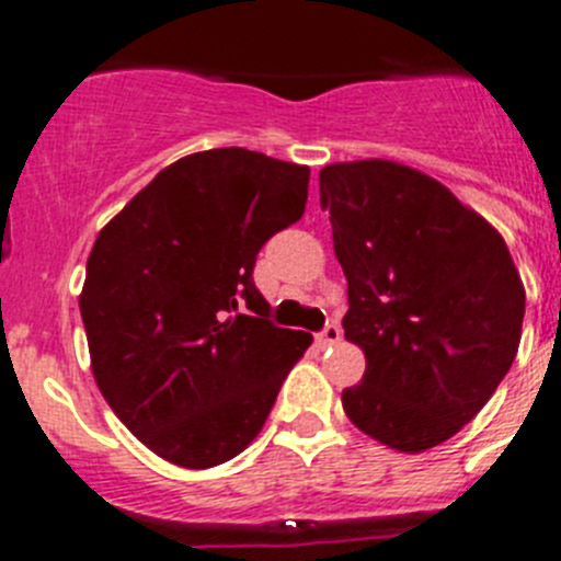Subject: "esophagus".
<instances>
[{"mask_svg":"<svg viewBox=\"0 0 561 561\" xmlns=\"http://www.w3.org/2000/svg\"><path fill=\"white\" fill-rule=\"evenodd\" d=\"M342 340V329H340V323H329V325H325V329L323 331H320V334H318V342H320V345H336V342H340Z\"/></svg>","mask_w":561,"mask_h":561,"instance_id":"34e87169","label":"esophagus"}]
</instances>
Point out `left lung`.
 Segmentation results:
<instances>
[{
    "label": "left lung",
    "mask_w": 561,
    "mask_h": 561,
    "mask_svg": "<svg viewBox=\"0 0 561 561\" xmlns=\"http://www.w3.org/2000/svg\"><path fill=\"white\" fill-rule=\"evenodd\" d=\"M347 279L345 340L364 351L342 408L397 453L438 447L491 400L520 342L526 290L496 227L389 159L320 170Z\"/></svg>",
    "instance_id": "left-lung-1"
}]
</instances>
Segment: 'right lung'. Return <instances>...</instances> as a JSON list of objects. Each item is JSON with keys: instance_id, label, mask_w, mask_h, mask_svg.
Returning <instances> with one entry per match:
<instances>
[{"instance_id": "right-lung-1", "label": "right lung", "mask_w": 561, "mask_h": 561, "mask_svg": "<svg viewBox=\"0 0 561 561\" xmlns=\"http://www.w3.org/2000/svg\"><path fill=\"white\" fill-rule=\"evenodd\" d=\"M307 183L309 167L203 150L98 232L79 296L92 375L119 422L181 469L241 455L312 345L265 320L252 282L260 247L301 219Z\"/></svg>"}]
</instances>
